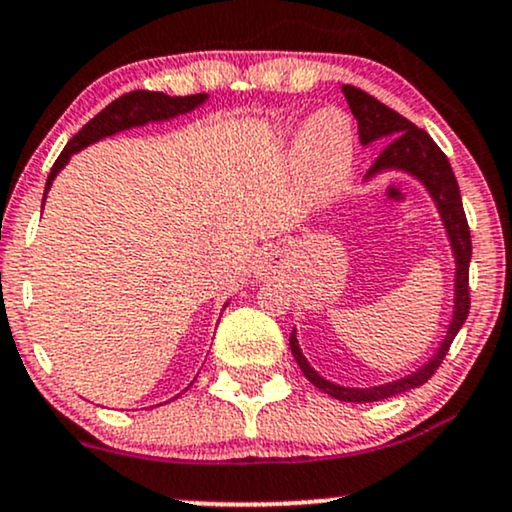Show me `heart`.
Returning a JSON list of instances; mask_svg holds the SVG:
<instances>
[{"label": "heart", "mask_w": 512, "mask_h": 512, "mask_svg": "<svg viewBox=\"0 0 512 512\" xmlns=\"http://www.w3.org/2000/svg\"><path fill=\"white\" fill-rule=\"evenodd\" d=\"M298 168L310 195L330 199L346 185L354 161V127L342 110H320L298 137Z\"/></svg>", "instance_id": "obj_1"}]
</instances>
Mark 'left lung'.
I'll list each match as a JSON object with an SVG mask.
<instances>
[{"instance_id":"8db88e82","label":"left lung","mask_w":512,"mask_h":512,"mask_svg":"<svg viewBox=\"0 0 512 512\" xmlns=\"http://www.w3.org/2000/svg\"><path fill=\"white\" fill-rule=\"evenodd\" d=\"M346 103H349L351 113L358 120V137L363 144L375 142V139H383L385 146L380 151V156L375 158L373 166L368 168V175L380 173V170H407L409 175L419 178L426 185V190L431 192V197L436 199L440 219H443L445 228H448L452 252H455V313H452V322L445 334L443 344L436 351V356L421 366L416 373L407 375V378L397 380V383H387L378 387H366V390H354V387H342L327 383L325 378L315 373L308 366L305 356L301 354V346L296 342V334L291 332V351L296 363L301 366L305 378L313 383L317 390L327 392L334 399H342V402H380L399 392H407L411 387H419L428 383L433 373H436L440 363H443L445 354H448L452 339L457 337L460 327L464 325L469 315V260H472V236H469L467 216H464L460 187H457L455 173H452L448 156L440 151V146L428 137V132L419 129L414 122H409L407 117L395 113L392 108H387L385 103H380L378 98H373L370 93L361 91L356 86H342Z\"/></svg>"}]
</instances>
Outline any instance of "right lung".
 Instances as JSON below:
<instances>
[{
    "label": "right lung",
    "mask_w": 512,
    "mask_h": 512,
    "mask_svg": "<svg viewBox=\"0 0 512 512\" xmlns=\"http://www.w3.org/2000/svg\"><path fill=\"white\" fill-rule=\"evenodd\" d=\"M207 93H195V96H166V93L156 91H132L125 93V96L115 98L108 108H103L93 120H88L84 127H81L79 134H74L69 139V144L64 146L60 158L52 166L48 175V185H45V195H48L52 180L60 170L67 166L69 156L81 151L84 146L98 142V139L110 137V134L122 132V129L146 125V122H158V120H170V117L190 113L197 105L207 101ZM45 202V197H43Z\"/></svg>",
    "instance_id": "right-lung-1"
}]
</instances>
